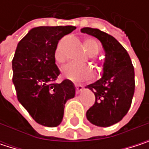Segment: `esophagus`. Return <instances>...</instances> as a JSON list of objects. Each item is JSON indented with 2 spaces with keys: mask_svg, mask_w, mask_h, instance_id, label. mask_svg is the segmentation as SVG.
Instances as JSON below:
<instances>
[{
  "mask_svg": "<svg viewBox=\"0 0 149 149\" xmlns=\"http://www.w3.org/2000/svg\"><path fill=\"white\" fill-rule=\"evenodd\" d=\"M75 86H76V92H77V94H79L83 91V86L81 84H75Z\"/></svg>",
  "mask_w": 149,
  "mask_h": 149,
  "instance_id": "obj_1",
  "label": "esophagus"
}]
</instances>
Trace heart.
I'll list each match as a JSON object with an SVG mask.
<instances>
[{"label": "heart", "mask_w": 149, "mask_h": 149, "mask_svg": "<svg viewBox=\"0 0 149 149\" xmlns=\"http://www.w3.org/2000/svg\"><path fill=\"white\" fill-rule=\"evenodd\" d=\"M84 46L87 53L91 57L97 54L100 49L99 43L95 39H91V38H88L84 40ZM55 59L58 63H62L64 61V57L59 49L56 50ZM92 74H93L92 69L87 65L70 64L62 69L63 77L72 81H81L90 78Z\"/></svg>", "instance_id": "1"}]
</instances>
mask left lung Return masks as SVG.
<instances>
[{
  "instance_id": "left-lung-1",
  "label": "left lung",
  "mask_w": 149,
  "mask_h": 149,
  "mask_svg": "<svg viewBox=\"0 0 149 149\" xmlns=\"http://www.w3.org/2000/svg\"><path fill=\"white\" fill-rule=\"evenodd\" d=\"M80 31L97 38L105 52L102 77L85 87L96 97L86 117L96 126L109 127L120 122L130 108L134 92V67L127 51L113 36L97 28L84 27Z\"/></svg>"
}]
</instances>
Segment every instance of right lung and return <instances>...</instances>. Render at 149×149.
Here are the masks:
<instances>
[{
  "mask_svg": "<svg viewBox=\"0 0 149 149\" xmlns=\"http://www.w3.org/2000/svg\"><path fill=\"white\" fill-rule=\"evenodd\" d=\"M75 29L73 26L32 28L15 50L12 68L18 101L36 123L45 127L61 123L65 104L75 97L72 81L55 83L60 73L55 63L58 42Z\"/></svg>",
  "mask_w": 149,
  "mask_h": 149,
  "instance_id": "obj_1",
  "label": "right lung"
}]
</instances>
